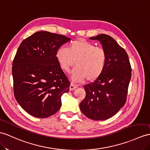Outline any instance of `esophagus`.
Here are the masks:
<instances>
[{
  "label": "esophagus",
  "mask_w": 150,
  "mask_h": 150,
  "mask_svg": "<svg viewBox=\"0 0 150 150\" xmlns=\"http://www.w3.org/2000/svg\"><path fill=\"white\" fill-rule=\"evenodd\" d=\"M77 87H78V85H76V84L71 82V85H70V88H70V90H74L75 88H76Z\"/></svg>",
  "instance_id": "1"
}]
</instances>
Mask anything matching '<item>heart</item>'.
I'll list each match as a JSON object with an SVG mask.
<instances>
[{
	"instance_id": "obj_1",
	"label": "heart",
	"mask_w": 150,
	"mask_h": 150,
	"mask_svg": "<svg viewBox=\"0 0 150 150\" xmlns=\"http://www.w3.org/2000/svg\"><path fill=\"white\" fill-rule=\"evenodd\" d=\"M56 58L62 69L65 72H70L76 64L72 79L75 81H82L85 78L88 81H93L103 72L106 53L101 47L84 39H78L70 43L69 49L64 47L58 48Z\"/></svg>"
}]
</instances>
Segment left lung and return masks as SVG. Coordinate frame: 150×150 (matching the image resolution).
<instances>
[{"label": "left lung", "mask_w": 150, "mask_h": 150, "mask_svg": "<svg viewBox=\"0 0 150 150\" xmlns=\"http://www.w3.org/2000/svg\"><path fill=\"white\" fill-rule=\"evenodd\" d=\"M90 39L100 42L106 53V62L100 77L84 86L86 97L80 109L88 118L107 120L126 103L132 69L125 50L111 36L103 34Z\"/></svg>", "instance_id": "8db88e82"}]
</instances>
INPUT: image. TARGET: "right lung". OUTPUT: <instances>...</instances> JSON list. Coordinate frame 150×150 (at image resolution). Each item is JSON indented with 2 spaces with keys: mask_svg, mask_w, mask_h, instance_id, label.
Masks as SVG:
<instances>
[{
  "mask_svg": "<svg viewBox=\"0 0 150 150\" xmlns=\"http://www.w3.org/2000/svg\"><path fill=\"white\" fill-rule=\"evenodd\" d=\"M70 38L39 31L21 42L13 62V90L24 110L35 117L52 116L61 107V97L70 82L60 67L56 52Z\"/></svg>",
  "mask_w": 150,
  "mask_h": 150,
  "instance_id": "right-lung-1",
  "label": "right lung"
}]
</instances>
